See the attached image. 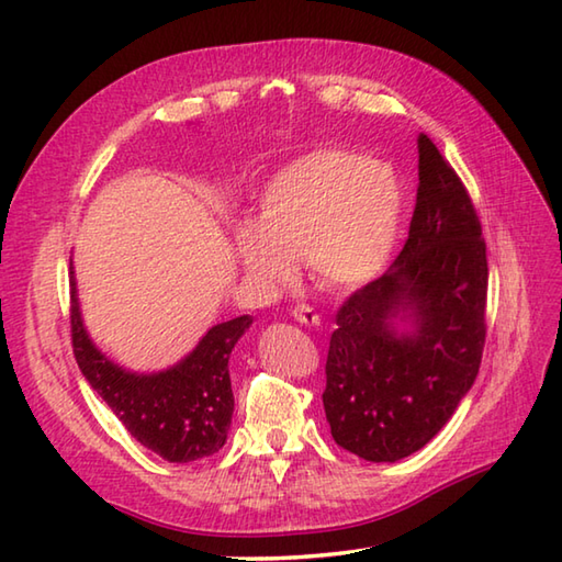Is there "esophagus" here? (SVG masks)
I'll return each instance as SVG.
<instances>
[{
    "label": "esophagus",
    "mask_w": 562,
    "mask_h": 562,
    "mask_svg": "<svg viewBox=\"0 0 562 562\" xmlns=\"http://www.w3.org/2000/svg\"><path fill=\"white\" fill-rule=\"evenodd\" d=\"M292 316H294V321H300L302 326H321V316L314 312L312 306H306V304H296L294 308H292Z\"/></svg>",
    "instance_id": "34e87169"
}]
</instances>
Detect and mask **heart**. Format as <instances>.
I'll use <instances>...</instances> for the list:
<instances>
[{
	"instance_id": "obj_1",
	"label": "heart",
	"mask_w": 562,
	"mask_h": 562,
	"mask_svg": "<svg viewBox=\"0 0 562 562\" xmlns=\"http://www.w3.org/2000/svg\"><path fill=\"white\" fill-rule=\"evenodd\" d=\"M405 220L396 169L348 147H321L262 186L256 222L234 226V250L268 290L294 278V258L328 290H355L386 268Z\"/></svg>"
}]
</instances>
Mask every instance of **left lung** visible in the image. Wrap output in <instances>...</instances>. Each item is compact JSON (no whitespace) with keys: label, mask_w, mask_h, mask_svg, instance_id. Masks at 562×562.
Instances as JSON below:
<instances>
[{"label":"left lung","mask_w":562,"mask_h":562,"mask_svg":"<svg viewBox=\"0 0 562 562\" xmlns=\"http://www.w3.org/2000/svg\"><path fill=\"white\" fill-rule=\"evenodd\" d=\"M417 154L408 241L381 278L342 304L326 362L330 435L374 463L411 457L451 420L485 345L479 214L427 135Z\"/></svg>","instance_id":"obj_1"}]
</instances>
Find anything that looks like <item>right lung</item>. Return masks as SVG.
Segmentation results:
<instances>
[{
    "label": "right lung",
    "instance_id": "1",
    "mask_svg": "<svg viewBox=\"0 0 562 562\" xmlns=\"http://www.w3.org/2000/svg\"><path fill=\"white\" fill-rule=\"evenodd\" d=\"M69 288L77 364L127 432L169 463H190L220 451L234 413L229 355L254 318L238 316L212 326L173 367L133 372L105 357L87 333L71 262Z\"/></svg>",
    "mask_w": 562,
    "mask_h": 562
}]
</instances>
